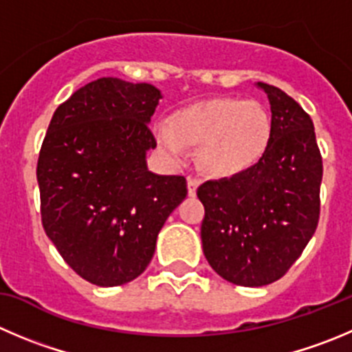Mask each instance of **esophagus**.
Wrapping results in <instances>:
<instances>
[{
  "mask_svg": "<svg viewBox=\"0 0 352 352\" xmlns=\"http://www.w3.org/2000/svg\"><path fill=\"white\" fill-rule=\"evenodd\" d=\"M200 185V179L197 176H188V195L195 197L197 195V188Z\"/></svg>",
  "mask_w": 352,
  "mask_h": 352,
  "instance_id": "1",
  "label": "esophagus"
}]
</instances>
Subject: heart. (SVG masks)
I'll use <instances>...</instances> for the list:
<instances>
[{"mask_svg": "<svg viewBox=\"0 0 352 352\" xmlns=\"http://www.w3.org/2000/svg\"><path fill=\"white\" fill-rule=\"evenodd\" d=\"M169 128L157 129L160 146L174 159L186 146H200V162L217 176H233L252 167L266 152L271 122L256 102L212 98L173 112Z\"/></svg>", "mask_w": 352, "mask_h": 352, "instance_id": "heart-1", "label": "heart"}]
</instances>
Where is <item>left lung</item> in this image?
I'll return each mask as SVG.
<instances>
[{
  "label": "left lung",
  "instance_id": "left-lung-1",
  "mask_svg": "<svg viewBox=\"0 0 352 352\" xmlns=\"http://www.w3.org/2000/svg\"><path fill=\"white\" fill-rule=\"evenodd\" d=\"M271 105L266 152L233 178L206 182L204 256L242 287L276 282L299 259L320 219L323 162L309 113L276 86L257 82Z\"/></svg>",
  "mask_w": 352,
  "mask_h": 352
}]
</instances>
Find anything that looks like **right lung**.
Wrapping results in <instances>:
<instances>
[{"instance_id": "add662e5", "label": "right lung", "mask_w": 352, "mask_h": 352, "mask_svg": "<svg viewBox=\"0 0 352 352\" xmlns=\"http://www.w3.org/2000/svg\"><path fill=\"white\" fill-rule=\"evenodd\" d=\"M160 91L102 78L55 110L38 159L41 221L60 256L86 282L117 287L143 273L157 235L185 200V176L146 169Z\"/></svg>"}]
</instances>
